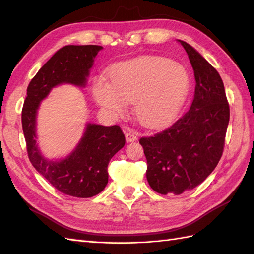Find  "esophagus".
I'll use <instances>...</instances> for the list:
<instances>
[{
  "mask_svg": "<svg viewBox=\"0 0 254 254\" xmlns=\"http://www.w3.org/2000/svg\"><path fill=\"white\" fill-rule=\"evenodd\" d=\"M126 139H127V143H131V142L136 141V139H137V134H136V132H134V131H128V132H127V133H126Z\"/></svg>",
  "mask_w": 254,
  "mask_h": 254,
  "instance_id": "34e87169",
  "label": "esophagus"
}]
</instances>
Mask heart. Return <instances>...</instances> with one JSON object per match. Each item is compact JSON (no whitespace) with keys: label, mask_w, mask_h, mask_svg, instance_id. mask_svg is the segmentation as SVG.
<instances>
[{"label":"heart","mask_w":254,"mask_h":254,"mask_svg":"<svg viewBox=\"0 0 254 254\" xmlns=\"http://www.w3.org/2000/svg\"><path fill=\"white\" fill-rule=\"evenodd\" d=\"M190 78L181 64L161 58H143L122 63L113 69L110 83L94 80L97 104L121 116L134 102V113L147 127H160L175 119L186 100Z\"/></svg>","instance_id":"b5f03b06"}]
</instances>
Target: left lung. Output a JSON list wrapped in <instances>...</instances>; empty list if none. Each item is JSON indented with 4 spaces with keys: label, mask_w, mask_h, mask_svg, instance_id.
I'll return each mask as SVG.
<instances>
[{
    "label": "left lung",
    "mask_w": 254,
    "mask_h": 254,
    "mask_svg": "<svg viewBox=\"0 0 254 254\" xmlns=\"http://www.w3.org/2000/svg\"><path fill=\"white\" fill-rule=\"evenodd\" d=\"M179 42L196 83L190 109L166 130L139 139L147 160V181L164 195L192 190L212 174L223 155L230 115L218 72L193 47Z\"/></svg>",
    "instance_id": "left-lung-1"
}]
</instances>
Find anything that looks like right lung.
Returning <instances> with one entry per match:
<instances>
[{"instance_id":"right-lung-1","label":"right lung","mask_w":254,"mask_h":254,"mask_svg":"<svg viewBox=\"0 0 254 254\" xmlns=\"http://www.w3.org/2000/svg\"><path fill=\"white\" fill-rule=\"evenodd\" d=\"M101 46H65L42 66L27 87L21 124L32 166L57 190L75 197H91L108 183V164L126 144L119 126L88 123L77 146L66 158L49 160L37 145L36 117L42 99L60 84L85 86Z\"/></svg>"}]
</instances>
